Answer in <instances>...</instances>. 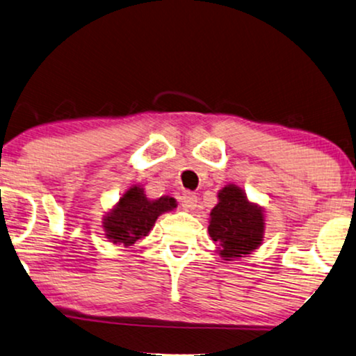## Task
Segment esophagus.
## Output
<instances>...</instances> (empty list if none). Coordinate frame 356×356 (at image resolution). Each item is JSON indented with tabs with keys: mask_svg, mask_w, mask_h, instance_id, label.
<instances>
[{
	"mask_svg": "<svg viewBox=\"0 0 356 356\" xmlns=\"http://www.w3.org/2000/svg\"><path fill=\"white\" fill-rule=\"evenodd\" d=\"M181 200H182V205L186 207V208H188V210H195L197 202H198V198H197L195 193L184 192L182 197H181Z\"/></svg>",
	"mask_w": 356,
	"mask_h": 356,
	"instance_id": "34e87169",
	"label": "esophagus"
}]
</instances>
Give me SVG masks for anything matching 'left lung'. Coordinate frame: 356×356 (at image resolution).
I'll list each match as a JSON object with an SVG mask.
<instances>
[{
  "label": "left lung",
  "instance_id": "1",
  "mask_svg": "<svg viewBox=\"0 0 356 356\" xmlns=\"http://www.w3.org/2000/svg\"><path fill=\"white\" fill-rule=\"evenodd\" d=\"M218 205L210 213L208 233L220 245V255L233 260L257 249L264 238V213L252 205L239 187L226 186L218 193Z\"/></svg>",
  "mask_w": 356,
  "mask_h": 356
}]
</instances>
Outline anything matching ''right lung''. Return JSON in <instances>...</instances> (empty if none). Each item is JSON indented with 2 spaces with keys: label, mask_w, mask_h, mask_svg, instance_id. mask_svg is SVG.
<instances>
[{
  "label": "right lung",
  "mask_w": 356,
  "mask_h": 356,
  "mask_svg": "<svg viewBox=\"0 0 356 356\" xmlns=\"http://www.w3.org/2000/svg\"><path fill=\"white\" fill-rule=\"evenodd\" d=\"M175 207L174 198L161 197L158 200H148L143 188L131 187L104 220L106 238L113 244H135L149 233L161 213Z\"/></svg>",
  "instance_id": "1"
}]
</instances>
